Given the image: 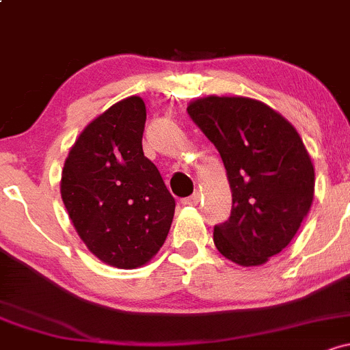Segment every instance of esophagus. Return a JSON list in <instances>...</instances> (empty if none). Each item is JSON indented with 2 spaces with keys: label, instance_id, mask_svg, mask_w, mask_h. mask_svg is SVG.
Listing matches in <instances>:
<instances>
[{
  "label": "esophagus",
  "instance_id": "34e87169",
  "mask_svg": "<svg viewBox=\"0 0 350 350\" xmlns=\"http://www.w3.org/2000/svg\"><path fill=\"white\" fill-rule=\"evenodd\" d=\"M182 202H183V204H185V205H191V206L198 205V202H200V193H198V191H195L193 195H190V197L183 198Z\"/></svg>",
  "mask_w": 350,
  "mask_h": 350
}]
</instances>
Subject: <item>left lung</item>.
Segmentation results:
<instances>
[{
  "label": "left lung",
  "mask_w": 350,
  "mask_h": 350,
  "mask_svg": "<svg viewBox=\"0 0 350 350\" xmlns=\"http://www.w3.org/2000/svg\"><path fill=\"white\" fill-rule=\"evenodd\" d=\"M187 111L219 150L232 190L230 219L213 243L242 267L265 264L294 239L314 200L310 155L288 120L247 96H200Z\"/></svg>",
  "instance_id": "obj_1"
}]
</instances>
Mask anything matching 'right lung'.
Instances as JSON below:
<instances>
[{
  "instance_id": "1",
  "label": "right lung",
  "mask_w": 350,
  "mask_h": 350,
  "mask_svg": "<svg viewBox=\"0 0 350 350\" xmlns=\"http://www.w3.org/2000/svg\"><path fill=\"white\" fill-rule=\"evenodd\" d=\"M145 101L129 96L85 126L62 172L63 204L75 230L95 257L137 269L163 245L175 200L144 155Z\"/></svg>"
}]
</instances>
